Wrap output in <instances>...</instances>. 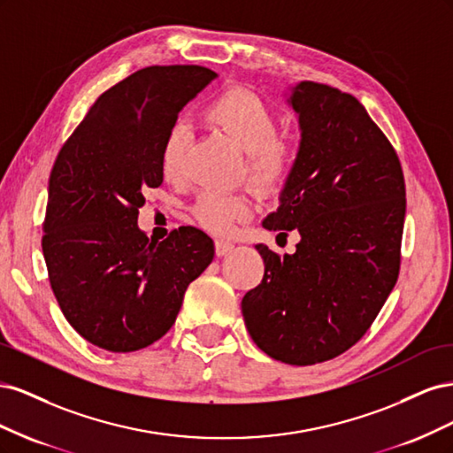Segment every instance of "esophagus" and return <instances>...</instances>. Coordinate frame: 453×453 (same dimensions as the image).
Masks as SVG:
<instances>
[{
  "label": "esophagus",
  "instance_id": "esophagus-1",
  "mask_svg": "<svg viewBox=\"0 0 453 453\" xmlns=\"http://www.w3.org/2000/svg\"><path fill=\"white\" fill-rule=\"evenodd\" d=\"M232 250H234V243H232V242H226V240H217V242H215V253H217L219 257H223V255L230 253Z\"/></svg>",
  "mask_w": 453,
  "mask_h": 453
}]
</instances>
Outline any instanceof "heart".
Segmentation results:
<instances>
[{
    "instance_id": "b5f03b06",
    "label": "heart",
    "mask_w": 453,
    "mask_h": 453,
    "mask_svg": "<svg viewBox=\"0 0 453 453\" xmlns=\"http://www.w3.org/2000/svg\"><path fill=\"white\" fill-rule=\"evenodd\" d=\"M205 119L245 153V173L260 187L280 185L293 166V150L278 138V115L248 88H228L205 107ZM187 127L175 122L160 149V168L168 180L183 173ZM253 202L248 195L203 193L196 203L200 221L217 234H228L248 217Z\"/></svg>"
}]
</instances>
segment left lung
Returning a JSON list of instances; mask_svg holds the SVG:
<instances>
[{
    "instance_id": "1",
    "label": "left lung",
    "mask_w": 453,
    "mask_h": 453,
    "mask_svg": "<svg viewBox=\"0 0 453 453\" xmlns=\"http://www.w3.org/2000/svg\"><path fill=\"white\" fill-rule=\"evenodd\" d=\"M283 96L300 142L263 226L296 230L300 242L283 257L255 245L265 278L242 313L272 359L308 366L349 349L393 291L406 193L391 143L351 94L300 81Z\"/></svg>"
}]
</instances>
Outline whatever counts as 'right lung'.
Listing matches in <instances>:
<instances>
[{"label": "right lung", "instance_id": "add662e5", "mask_svg": "<svg viewBox=\"0 0 453 453\" xmlns=\"http://www.w3.org/2000/svg\"><path fill=\"white\" fill-rule=\"evenodd\" d=\"M217 73L145 67L105 90L58 153L49 180L43 255L62 313L113 353L166 334L190 281L211 265L213 240L195 226L164 242L138 226L147 188L162 185L160 149L181 109Z\"/></svg>", "mask_w": 453, "mask_h": 453}]
</instances>
